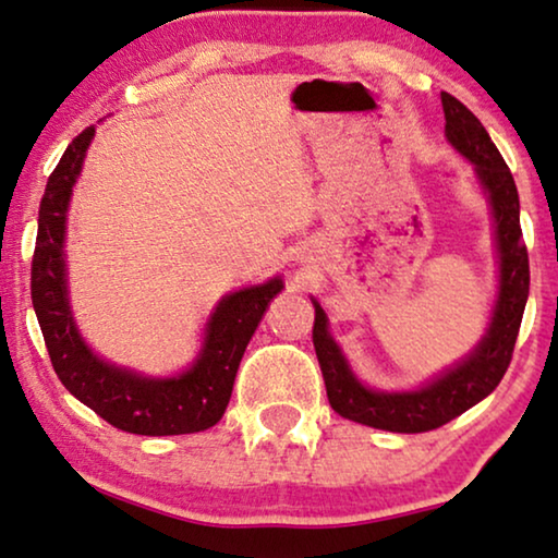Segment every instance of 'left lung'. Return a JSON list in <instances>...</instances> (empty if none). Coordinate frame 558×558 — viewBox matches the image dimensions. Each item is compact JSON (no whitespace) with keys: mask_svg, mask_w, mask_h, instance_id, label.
<instances>
[{"mask_svg":"<svg viewBox=\"0 0 558 558\" xmlns=\"http://www.w3.org/2000/svg\"><path fill=\"white\" fill-rule=\"evenodd\" d=\"M439 98L445 111V136L454 151L473 163L481 190L490 204L498 253V293L483 339L465 359L417 389H372L354 374L349 359L328 331L326 311L316 298H311L316 308L313 347L333 412L387 433H427L483 402L498 387L511 364L515 336L529 301V253L521 242V204H518L511 169L506 167L504 156L483 123L458 98H452L450 93H442Z\"/></svg>","mask_w":558,"mask_h":558,"instance_id":"obj_1","label":"left lung"}]
</instances>
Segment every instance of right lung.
Wrapping results in <instances>:
<instances>
[{"label": "right lung", "mask_w": 558, "mask_h": 558, "mask_svg": "<svg viewBox=\"0 0 558 558\" xmlns=\"http://www.w3.org/2000/svg\"><path fill=\"white\" fill-rule=\"evenodd\" d=\"M93 136L96 125H88L73 138L47 179L40 202L33 305L47 354L70 395L100 414L108 425L148 437L202 433L222 420L242 354L270 301L282 290V278L276 276L260 286L240 288L219 298L204 324L199 354L184 372L146 376L136 368L100 359L77 331L70 308L65 263L68 207Z\"/></svg>", "instance_id": "right-lung-1"}]
</instances>
